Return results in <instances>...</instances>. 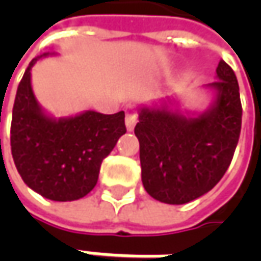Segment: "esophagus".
<instances>
[{
	"mask_svg": "<svg viewBox=\"0 0 261 261\" xmlns=\"http://www.w3.org/2000/svg\"><path fill=\"white\" fill-rule=\"evenodd\" d=\"M136 122H138V115L134 113V112H127L125 117V123L126 127H127V130H134Z\"/></svg>",
	"mask_w": 261,
	"mask_h": 261,
	"instance_id": "34e87169",
	"label": "esophagus"
}]
</instances>
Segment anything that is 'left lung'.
<instances>
[{
  "label": "left lung",
  "mask_w": 261,
  "mask_h": 261,
  "mask_svg": "<svg viewBox=\"0 0 261 261\" xmlns=\"http://www.w3.org/2000/svg\"><path fill=\"white\" fill-rule=\"evenodd\" d=\"M205 88L214 98L202 112L181 110L173 97L139 107L135 135L142 185L163 203L183 205L212 190L236 152L243 109L237 76L225 61Z\"/></svg>",
  "instance_id": "8db88e82"
}]
</instances>
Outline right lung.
I'll return each instance as SVG.
<instances>
[{"label":"right lung","instance_id":"1","mask_svg":"<svg viewBox=\"0 0 261 261\" xmlns=\"http://www.w3.org/2000/svg\"><path fill=\"white\" fill-rule=\"evenodd\" d=\"M35 58L21 78L11 120V154L18 174L36 193L55 202L78 200L98 180L100 166L126 134L125 113L86 110L59 117L46 113L32 88Z\"/></svg>","mask_w":261,"mask_h":261}]
</instances>
